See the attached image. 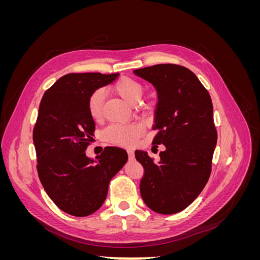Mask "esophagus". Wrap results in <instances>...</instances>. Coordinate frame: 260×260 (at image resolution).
I'll return each mask as SVG.
<instances>
[{"label":"esophagus","mask_w":260,"mask_h":260,"mask_svg":"<svg viewBox=\"0 0 260 260\" xmlns=\"http://www.w3.org/2000/svg\"><path fill=\"white\" fill-rule=\"evenodd\" d=\"M127 153H128L129 160H133V159H135V152H133V149H131V148L127 149Z\"/></svg>","instance_id":"obj_1"}]
</instances>
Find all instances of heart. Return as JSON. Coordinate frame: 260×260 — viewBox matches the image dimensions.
Instances as JSON below:
<instances>
[{
    "label": "heart",
    "mask_w": 260,
    "mask_h": 260,
    "mask_svg": "<svg viewBox=\"0 0 260 260\" xmlns=\"http://www.w3.org/2000/svg\"><path fill=\"white\" fill-rule=\"evenodd\" d=\"M112 90L127 103L135 105L143 94V86L140 82L128 77L120 78L112 85ZM104 92L98 90L94 92L89 100V112L94 120H100L103 115ZM141 133V129L137 124L113 125L105 132V137L109 142L119 145H130L136 142Z\"/></svg>",
    "instance_id": "obj_1"
}]
</instances>
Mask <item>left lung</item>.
<instances>
[{
	"mask_svg": "<svg viewBox=\"0 0 260 260\" xmlns=\"http://www.w3.org/2000/svg\"><path fill=\"white\" fill-rule=\"evenodd\" d=\"M152 83L158 103L153 144H162L158 162L147 152L136 151L144 168L140 193L148 208L162 215L185 209L206 185L217 144L209 93L190 69L158 64L133 70Z\"/></svg>",
	"mask_w": 260,
	"mask_h": 260,
	"instance_id": "left-lung-1",
	"label": "left lung"
}]
</instances>
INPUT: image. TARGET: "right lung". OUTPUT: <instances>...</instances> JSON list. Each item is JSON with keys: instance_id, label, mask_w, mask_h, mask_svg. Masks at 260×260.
Instances as JSON below:
<instances>
[{"instance_id": "add662e5", "label": "right lung", "mask_w": 260, "mask_h": 260, "mask_svg": "<svg viewBox=\"0 0 260 260\" xmlns=\"http://www.w3.org/2000/svg\"><path fill=\"white\" fill-rule=\"evenodd\" d=\"M119 74H68L44 93L34 129L38 174L59 209L76 217L95 212L106 200L112 178L128 160L122 148L107 146L90 158L85 149L95 130L89 100Z\"/></svg>"}]
</instances>
